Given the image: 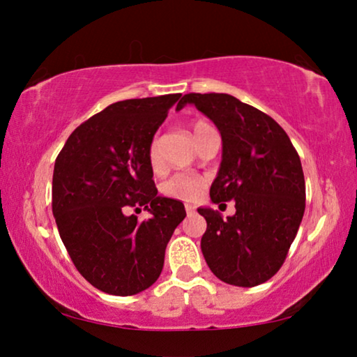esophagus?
<instances>
[{
	"label": "esophagus",
	"instance_id": "1",
	"mask_svg": "<svg viewBox=\"0 0 357 357\" xmlns=\"http://www.w3.org/2000/svg\"><path fill=\"white\" fill-rule=\"evenodd\" d=\"M185 211H187V214H193L195 206H192V204H185Z\"/></svg>",
	"mask_w": 357,
	"mask_h": 357
}]
</instances>
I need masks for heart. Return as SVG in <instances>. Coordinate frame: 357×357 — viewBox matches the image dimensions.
<instances>
[{
    "mask_svg": "<svg viewBox=\"0 0 357 357\" xmlns=\"http://www.w3.org/2000/svg\"><path fill=\"white\" fill-rule=\"evenodd\" d=\"M209 125L206 121H197L193 125V135L195 138L199 133H203L204 130H208ZM149 164L154 170L160 169L162 165V154H160V144L159 138H154L149 144L148 151ZM204 185V178L198 177V175L193 174H175L169 180H165L162 183V193L165 197L175 198V199H183V202H192V199L198 198L199 193H202V188Z\"/></svg>",
    "mask_w": 357,
    "mask_h": 357,
    "instance_id": "1",
    "label": "heart"
}]
</instances>
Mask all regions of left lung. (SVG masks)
Returning <instances> with one entry per match:
<instances>
[{"mask_svg":"<svg viewBox=\"0 0 357 357\" xmlns=\"http://www.w3.org/2000/svg\"><path fill=\"white\" fill-rule=\"evenodd\" d=\"M216 125L222 159L209 190L213 203L236 202L224 219L198 208L206 219L202 252L209 270L232 286L253 287L275 276L286 260L305 209L301 159L286 131L271 116L229 94H185Z\"/></svg>","mask_w":357,"mask_h":357,"instance_id":"1","label":"left lung"}]
</instances>
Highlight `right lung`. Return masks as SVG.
Segmentation results:
<instances>
[{"instance_id":"add662e5","label":"right lung","mask_w":357,"mask_h":357,"mask_svg":"<svg viewBox=\"0 0 357 357\" xmlns=\"http://www.w3.org/2000/svg\"><path fill=\"white\" fill-rule=\"evenodd\" d=\"M182 94L115 102L77 126L55 160L52 208L77 271L102 292L133 296L162 271L165 247L187 216L159 197L148 151ZM130 207L149 209L139 223Z\"/></svg>"}]
</instances>
